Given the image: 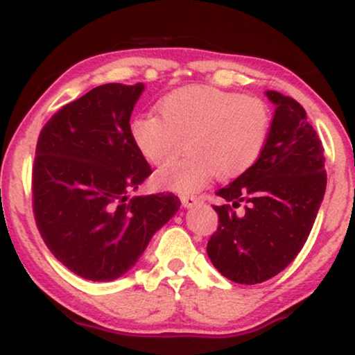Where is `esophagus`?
<instances>
[{
    "label": "esophagus",
    "instance_id": "obj_1",
    "mask_svg": "<svg viewBox=\"0 0 355 355\" xmlns=\"http://www.w3.org/2000/svg\"><path fill=\"white\" fill-rule=\"evenodd\" d=\"M180 200H182V205L185 207V209H191V207H195L198 202H200V198L195 197V195H182Z\"/></svg>",
    "mask_w": 355,
    "mask_h": 355
}]
</instances>
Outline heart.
<instances>
[{
  "mask_svg": "<svg viewBox=\"0 0 355 355\" xmlns=\"http://www.w3.org/2000/svg\"><path fill=\"white\" fill-rule=\"evenodd\" d=\"M160 113L133 118L130 132L146 160L164 165L181 153H191L155 175L164 189L189 193L202 189L217 173L235 178L259 160L270 130V113L262 100L207 85H191L168 93Z\"/></svg>",
  "mask_w": 355,
  "mask_h": 355,
  "instance_id": "obj_1",
  "label": "heart"
}]
</instances>
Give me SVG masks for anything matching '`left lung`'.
I'll return each mask as SVG.
<instances>
[{"mask_svg":"<svg viewBox=\"0 0 355 355\" xmlns=\"http://www.w3.org/2000/svg\"><path fill=\"white\" fill-rule=\"evenodd\" d=\"M275 105L267 144L254 166L217 190V232L207 243L211 263L237 284L266 282L302 250L324 200V146L302 105L267 92ZM243 206L242 211H237Z\"/></svg>","mask_w":355,"mask_h":355,"instance_id":"8db88e82","label":"left lung"}]
</instances>
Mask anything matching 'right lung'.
I'll return each mask as SVG.
<instances>
[{"mask_svg":"<svg viewBox=\"0 0 355 355\" xmlns=\"http://www.w3.org/2000/svg\"><path fill=\"white\" fill-rule=\"evenodd\" d=\"M144 89V83L89 89L46 121L36 144V227L68 270L93 282L126 274L180 209L173 193L130 198L152 173L130 132Z\"/></svg>","mask_w":355,"mask_h":355,"instance_id":"add662e5","label":"right lung"}]
</instances>
